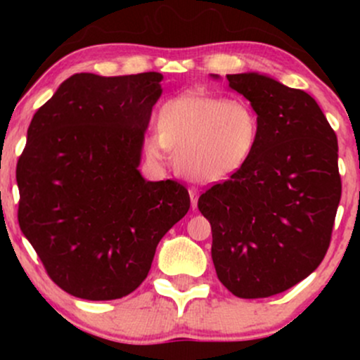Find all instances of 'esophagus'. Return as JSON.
Instances as JSON below:
<instances>
[{
    "label": "esophagus",
    "mask_w": 360,
    "mask_h": 360,
    "mask_svg": "<svg viewBox=\"0 0 360 360\" xmlns=\"http://www.w3.org/2000/svg\"><path fill=\"white\" fill-rule=\"evenodd\" d=\"M189 198H191V206L193 210H196L198 206V198H200V191L196 188H189Z\"/></svg>",
    "instance_id": "1"
}]
</instances>
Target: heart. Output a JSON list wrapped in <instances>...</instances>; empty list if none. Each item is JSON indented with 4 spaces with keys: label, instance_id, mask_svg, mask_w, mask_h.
Segmentation results:
<instances>
[{
    "label": "heart",
    "instance_id": "obj_1",
    "mask_svg": "<svg viewBox=\"0 0 360 360\" xmlns=\"http://www.w3.org/2000/svg\"><path fill=\"white\" fill-rule=\"evenodd\" d=\"M259 137V111L249 101L191 91L160 106L157 134L146 135L142 148L154 164L164 162L171 148L181 174L214 184L249 164Z\"/></svg>",
    "mask_w": 360,
    "mask_h": 360
}]
</instances>
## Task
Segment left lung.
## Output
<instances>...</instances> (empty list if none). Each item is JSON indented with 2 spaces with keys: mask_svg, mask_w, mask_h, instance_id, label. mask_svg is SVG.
<instances>
[{
  "mask_svg": "<svg viewBox=\"0 0 360 360\" xmlns=\"http://www.w3.org/2000/svg\"><path fill=\"white\" fill-rule=\"evenodd\" d=\"M226 84L259 111V146L242 171L201 194L198 208L212 225L223 286L238 298H267L325 257L342 194L337 135L304 91L260 72L226 74Z\"/></svg>",
  "mask_w": 360,
  "mask_h": 360,
  "instance_id": "8db88e82",
  "label": "left lung"
}]
</instances>
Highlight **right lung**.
Instances as JSON below:
<instances>
[{
    "mask_svg": "<svg viewBox=\"0 0 360 360\" xmlns=\"http://www.w3.org/2000/svg\"><path fill=\"white\" fill-rule=\"evenodd\" d=\"M159 72L68 77L34 115L16 166L18 223L57 286L118 300L150 271L157 243L188 213L176 181L140 174Z\"/></svg>",
    "mask_w": 360,
    "mask_h": 360,
    "instance_id": "add662e5",
    "label": "right lung"
}]
</instances>
